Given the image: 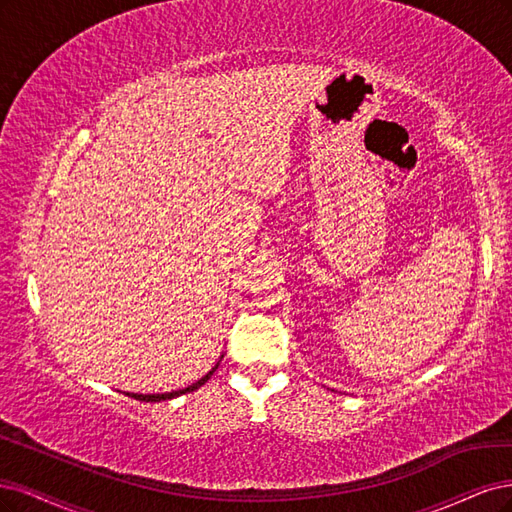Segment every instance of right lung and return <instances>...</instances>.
<instances>
[{
  "label": "right lung",
  "mask_w": 512,
  "mask_h": 512,
  "mask_svg": "<svg viewBox=\"0 0 512 512\" xmlns=\"http://www.w3.org/2000/svg\"><path fill=\"white\" fill-rule=\"evenodd\" d=\"M221 359H223V355H221ZM219 359V361H221ZM219 361L217 364H214V368L208 372V374H204L200 381H195L193 385H189V387H185V389H176V391H166V393H125V395H129V398H134V400H140V402H163V400H172V398H178V395H183V393H189V391H195V389H200L208 378L214 374V370L219 368Z\"/></svg>",
  "instance_id": "add662e5"
}]
</instances>
